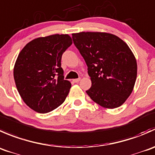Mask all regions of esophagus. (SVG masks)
I'll return each mask as SVG.
<instances>
[{
    "instance_id": "34e87169",
    "label": "esophagus",
    "mask_w": 155,
    "mask_h": 155,
    "mask_svg": "<svg viewBox=\"0 0 155 155\" xmlns=\"http://www.w3.org/2000/svg\"><path fill=\"white\" fill-rule=\"evenodd\" d=\"M80 80H81V78H77V79H74L73 80V82H74V83H78L80 81Z\"/></svg>"
}]
</instances>
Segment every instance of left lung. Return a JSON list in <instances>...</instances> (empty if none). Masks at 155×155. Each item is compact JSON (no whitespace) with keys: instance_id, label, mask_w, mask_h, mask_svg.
<instances>
[{"instance_id":"left-lung-1","label":"left lung","mask_w":155,"mask_h":155,"mask_svg":"<svg viewBox=\"0 0 155 155\" xmlns=\"http://www.w3.org/2000/svg\"><path fill=\"white\" fill-rule=\"evenodd\" d=\"M74 45L85 60L92 86L87 93L106 108L120 106L134 87L137 63L127 44L112 34H72Z\"/></svg>"}]
</instances>
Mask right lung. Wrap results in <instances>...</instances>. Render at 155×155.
<instances>
[{"mask_svg": "<svg viewBox=\"0 0 155 155\" xmlns=\"http://www.w3.org/2000/svg\"><path fill=\"white\" fill-rule=\"evenodd\" d=\"M72 44L68 35H53L32 40L24 47L14 65L16 88L24 102L44 114L62 105L71 83L64 80L61 59Z\"/></svg>", "mask_w": 155, "mask_h": 155, "instance_id": "1", "label": "right lung"}]
</instances>
